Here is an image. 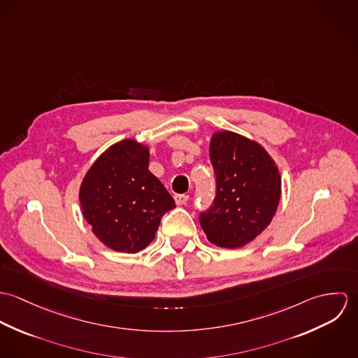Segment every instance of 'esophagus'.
Returning <instances> with one entry per match:
<instances>
[{"mask_svg":"<svg viewBox=\"0 0 358 358\" xmlns=\"http://www.w3.org/2000/svg\"><path fill=\"white\" fill-rule=\"evenodd\" d=\"M189 201V196L187 194H176L175 196V203L176 205H185Z\"/></svg>","mask_w":358,"mask_h":358,"instance_id":"obj_1","label":"esophagus"}]
</instances>
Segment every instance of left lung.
<instances>
[{
	"instance_id": "left-lung-1",
	"label": "left lung",
	"mask_w": 358,
	"mask_h": 358,
	"mask_svg": "<svg viewBox=\"0 0 358 358\" xmlns=\"http://www.w3.org/2000/svg\"><path fill=\"white\" fill-rule=\"evenodd\" d=\"M209 157L216 175V197L200 215V224L212 244L244 247L277 212L281 197L278 166L260 143L231 131L212 134Z\"/></svg>"
}]
</instances>
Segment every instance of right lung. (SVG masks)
<instances>
[{
	"label": "right lung",
	"instance_id": "add662e5",
	"mask_svg": "<svg viewBox=\"0 0 358 358\" xmlns=\"http://www.w3.org/2000/svg\"><path fill=\"white\" fill-rule=\"evenodd\" d=\"M150 150L124 139L104 150L80 186V205L92 233L107 248L136 254L155 237L175 201L149 171Z\"/></svg>",
	"mask_w": 358,
	"mask_h": 358
}]
</instances>
